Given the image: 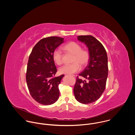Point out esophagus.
Returning <instances> with one entry per match:
<instances>
[{"label": "esophagus", "instance_id": "esophagus-1", "mask_svg": "<svg viewBox=\"0 0 135 135\" xmlns=\"http://www.w3.org/2000/svg\"><path fill=\"white\" fill-rule=\"evenodd\" d=\"M73 76H75V75H71Z\"/></svg>", "mask_w": 135, "mask_h": 135}]
</instances>
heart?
Wrapping results in <instances>:
<instances>
[{
  "label": "heart",
  "mask_w": 135,
  "mask_h": 135,
  "mask_svg": "<svg viewBox=\"0 0 135 135\" xmlns=\"http://www.w3.org/2000/svg\"><path fill=\"white\" fill-rule=\"evenodd\" d=\"M62 50L67 53L73 55L72 62L70 65H66L61 67L60 72L61 74H73L80 71L81 66L85 67L89 63L90 59L89 51L85 49H82V46L77 42L70 41L62 47ZM53 60L57 65L62 64V55L60 51L55 50L52 55Z\"/></svg>",
  "instance_id": "1"
}]
</instances>
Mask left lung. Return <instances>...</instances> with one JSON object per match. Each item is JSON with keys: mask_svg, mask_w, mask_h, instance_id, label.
<instances>
[{"mask_svg": "<svg viewBox=\"0 0 135 135\" xmlns=\"http://www.w3.org/2000/svg\"><path fill=\"white\" fill-rule=\"evenodd\" d=\"M78 40L88 47L90 59L79 74L87 81L77 76L74 91L78 102L89 104L98 99L105 90L108 74L107 54L103 45L92 36H79Z\"/></svg>", "mask_w": 135, "mask_h": 135, "instance_id": "8db88e82", "label": "left lung"}]
</instances>
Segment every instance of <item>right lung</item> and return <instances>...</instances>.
Listing matches in <instances>:
<instances>
[{
    "label": "right lung",
    "mask_w": 135,
    "mask_h": 135,
    "mask_svg": "<svg viewBox=\"0 0 135 135\" xmlns=\"http://www.w3.org/2000/svg\"><path fill=\"white\" fill-rule=\"evenodd\" d=\"M64 39L55 36L42 39L29 56L26 75L27 87L31 97L41 105H52L59 98V85L64 75L54 76L57 69L52 55Z\"/></svg>",
    "instance_id": "1"
}]
</instances>
